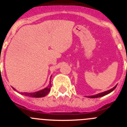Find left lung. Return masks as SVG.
<instances>
[{"label": "left lung", "mask_w": 127, "mask_h": 127, "mask_svg": "<svg viewBox=\"0 0 127 127\" xmlns=\"http://www.w3.org/2000/svg\"><path fill=\"white\" fill-rule=\"evenodd\" d=\"M116 86H117V85H116L115 86H114V87H113V88H111V89L107 91H105V92H104L100 93V94H96V95H91V96H86V97H88V98H98V97H103V96H105V95H107V94L112 92H113L115 88H116Z\"/></svg>", "instance_id": "8db88e82"}]
</instances>
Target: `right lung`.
<instances>
[{
  "label": "right lung",
  "instance_id": "add662e5",
  "mask_svg": "<svg viewBox=\"0 0 127 127\" xmlns=\"http://www.w3.org/2000/svg\"><path fill=\"white\" fill-rule=\"evenodd\" d=\"M51 81L50 82V84L47 86L46 88H44V89L41 90H39L36 92L33 93H27V92H21L20 94L22 95H25V96H27V97H35V98H40V97H45L46 95H47L48 94V93L50 92V88H51ZM14 90H16L15 88H13Z\"/></svg>",
  "mask_w": 127,
  "mask_h": 127
}]
</instances>
